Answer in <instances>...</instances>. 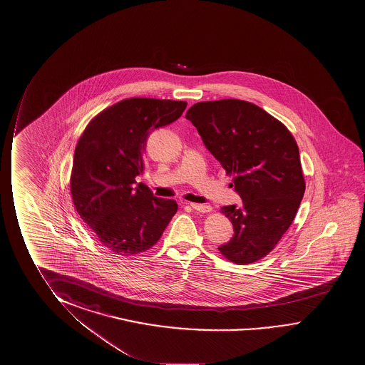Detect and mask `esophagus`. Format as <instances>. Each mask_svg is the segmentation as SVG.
<instances>
[{"label": "esophagus", "mask_w": 365, "mask_h": 365, "mask_svg": "<svg viewBox=\"0 0 365 365\" xmlns=\"http://www.w3.org/2000/svg\"><path fill=\"white\" fill-rule=\"evenodd\" d=\"M190 207L195 210V212H212V207H209V205H200V204H194V202H191Z\"/></svg>", "instance_id": "1"}]
</instances>
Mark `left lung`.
<instances>
[{
	"instance_id": "left-lung-1",
	"label": "left lung",
	"mask_w": 365,
	"mask_h": 365,
	"mask_svg": "<svg viewBox=\"0 0 365 365\" xmlns=\"http://www.w3.org/2000/svg\"><path fill=\"white\" fill-rule=\"evenodd\" d=\"M204 145L229 176L243 205L220 210L234 235L218 250L237 264L271 253L294 222L306 184L299 146L287 127L240 99L199 102L186 112Z\"/></svg>"
}]
</instances>
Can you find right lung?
I'll return each mask as SVG.
<instances>
[{"instance_id":"obj_1","label":"right lung","mask_w":365,"mask_h":365,"mask_svg":"<svg viewBox=\"0 0 365 365\" xmlns=\"http://www.w3.org/2000/svg\"><path fill=\"white\" fill-rule=\"evenodd\" d=\"M186 102L127 98L99 112L76 143L71 192L76 212L106 250L136 256L161 238L178 204L136 182L150 132L170 125Z\"/></svg>"}]
</instances>
